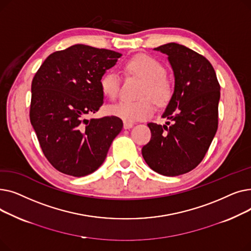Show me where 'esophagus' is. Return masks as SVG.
Instances as JSON below:
<instances>
[{"instance_id":"34e87169","label":"esophagus","mask_w":251,"mask_h":251,"mask_svg":"<svg viewBox=\"0 0 251 251\" xmlns=\"http://www.w3.org/2000/svg\"><path fill=\"white\" fill-rule=\"evenodd\" d=\"M124 129H130L133 127V123H130V122H124Z\"/></svg>"}]
</instances>
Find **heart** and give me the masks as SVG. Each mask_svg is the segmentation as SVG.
I'll list each match as a JSON object with an SVG mask.
<instances>
[{
	"label": "heart",
	"instance_id": "obj_1",
	"mask_svg": "<svg viewBox=\"0 0 251 251\" xmlns=\"http://www.w3.org/2000/svg\"><path fill=\"white\" fill-rule=\"evenodd\" d=\"M125 70L144 79L141 97L144 98L137 101L121 100L110 105L108 112L122 119L125 122H134L144 120L151 117L155 111L154 102L164 105L169 102L173 95V87L170 80L165 77V67L155 58L138 54L128 60L125 64ZM100 87L104 97L114 100L120 90V77L118 73L109 70L102 74L100 79ZM151 97V99L149 98Z\"/></svg>",
	"mask_w": 251,
	"mask_h": 251
}]
</instances>
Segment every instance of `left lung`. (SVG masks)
Segmentation results:
<instances>
[{
  "mask_svg": "<svg viewBox=\"0 0 251 251\" xmlns=\"http://www.w3.org/2000/svg\"><path fill=\"white\" fill-rule=\"evenodd\" d=\"M153 50L168 56L174 72V92L162 116L173 123H149L151 138L141 152L154 172L179 176L199 166L216 135L221 87L212 64L196 51L176 43Z\"/></svg>",
  "mask_w": 251,
  "mask_h": 251,
  "instance_id": "1",
  "label": "left lung"
}]
</instances>
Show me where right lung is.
Returning a JSON list of instances; mask_svg holds the SVG:
<instances>
[{
    "label": "right lung",
    "instance_id": "obj_1",
    "mask_svg": "<svg viewBox=\"0 0 251 251\" xmlns=\"http://www.w3.org/2000/svg\"><path fill=\"white\" fill-rule=\"evenodd\" d=\"M121 56L74 45L50 54L33 77L30 122L48 161L66 175L95 172L121 132L123 122L116 116L85 119L103 103L100 79Z\"/></svg>",
    "mask_w": 251,
    "mask_h": 251
}]
</instances>
